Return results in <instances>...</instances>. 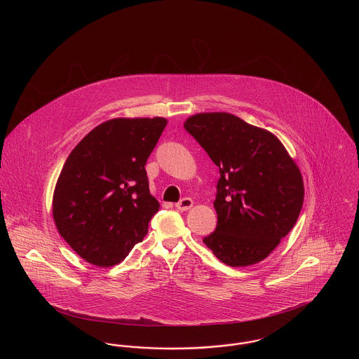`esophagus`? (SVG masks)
Returning <instances> with one entry per match:
<instances>
[{"label": "esophagus", "instance_id": "1", "mask_svg": "<svg viewBox=\"0 0 359 359\" xmlns=\"http://www.w3.org/2000/svg\"><path fill=\"white\" fill-rule=\"evenodd\" d=\"M192 205H194V201H192L191 198H183V199L176 205V208L180 210V211H187Z\"/></svg>", "mask_w": 359, "mask_h": 359}]
</instances>
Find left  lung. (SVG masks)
I'll return each mask as SVG.
<instances>
[{"mask_svg":"<svg viewBox=\"0 0 359 359\" xmlns=\"http://www.w3.org/2000/svg\"><path fill=\"white\" fill-rule=\"evenodd\" d=\"M184 128L219 168L218 224L203 242L229 266L269 256L299 218L303 176L283 142L229 113H198Z\"/></svg>","mask_w":359,"mask_h":359,"instance_id":"1","label":"left lung"}]
</instances>
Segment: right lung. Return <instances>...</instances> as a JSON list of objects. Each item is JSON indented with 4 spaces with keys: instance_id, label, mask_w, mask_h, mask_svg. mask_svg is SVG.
<instances>
[{
    "instance_id": "1",
    "label": "right lung",
    "mask_w": 359,
    "mask_h": 359,
    "mask_svg": "<svg viewBox=\"0 0 359 359\" xmlns=\"http://www.w3.org/2000/svg\"><path fill=\"white\" fill-rule=\"evenodd\" d=\"M168 121L113 118L87 133L57 177L52 217L57 231L85 261L120 264L148 233L158 211L145 164Z\"/></svg>"
}]
</instances>
